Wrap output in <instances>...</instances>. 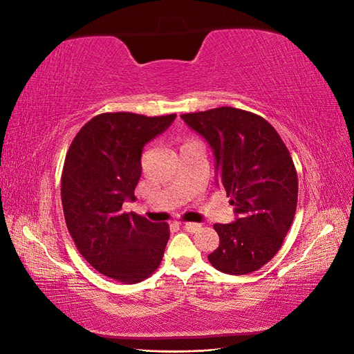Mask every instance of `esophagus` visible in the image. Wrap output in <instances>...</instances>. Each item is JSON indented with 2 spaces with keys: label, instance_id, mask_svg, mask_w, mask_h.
I'll use <instances>...</instances> for the list:
<instances>
[{
  "label": "esophagus",
  "instance_id": "1",
  "mask_svg": "<svg viewBox=\"0 0 354 354\" xmlns=\"http://www.w3.org/2000/svg\"><path fill=\"white\" fill-rule=\"evenodd\" d=\"M183 227H185V230H187L189 233H196L198 230H201V224H198V223H185L183 224Z\"/></svg>",
  "mask_w": 354,
  "mask_h": 354
}]
</instances>
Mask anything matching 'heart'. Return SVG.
Wrapping results in <instances>:
<instances>
[{
	"mask_svg": "<svg viewBox=\"0 0 354 354\" xmlns=\"http://www.w3.org/2000/svg\"><path fill=\"white\" fill-rule=\"evenodd\" d=\"M189 143H195V142H189Z\"/></svg>",
	"mask_w": 354,
	"mask_h": 354,
	"instance_id": "1",
	"label": "heart"
}]
</instances>
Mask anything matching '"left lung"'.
<instances>
[{
  "instance_id": "1",
  "label": "left lung",
  "mask_w": 354,
  "mask_h": 354,
  "mask_svg": "<svg viewBox=\"0 0 354 354\" xmlns=\"http://www.w3.org/2000/svg\"><path fill=\"white\" fill-rule=\"evenodd\" d=\"M216 158L217 183L230 196L236 220L214 224L218 248L208 255L217 270L248 274L279 251L294 221L298 177L281 136L264 118L236 108L181 115Z\"/></svg>"
}]
</instances>
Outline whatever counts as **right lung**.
Instances as JSON below:
<instances>
[{
  "mask_svg": "<svg viewBox=\"0 0 354 354\" xmlns=\"http://www.w3.org/2000/svg\"><path fill=\"white\" fill-rule=\"evenodd\" d=\"M177 115L108 112L94 116L71 143L62 173L66 226L81 255L99 273L122 283L147 279L160 264L169 227L134 212L142 152Z\"/></svg>",
  "mask_w": 354,
  "mask_h": 354,
  "instance_id": "right-lung-1",
  "label": "right lung"
}]
</instances>
